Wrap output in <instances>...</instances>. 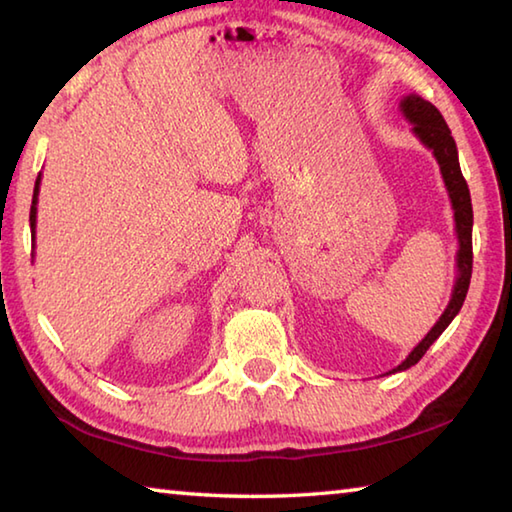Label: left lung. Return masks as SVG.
Masks as SVG:
<instances>
[{"label": "left lung", "mask_w": 512, "mask_h": 512, "mask_svg": "<svg viewBox=\"0 0 512 512\" xmlns=\"http://www.w3.org/2000/svg\"><path fill=\"white\" fill-rule=\"evenodd\" d=\"M399 111L403 113L412 124V133L419 138L423 147L432 151L435 156L443 185H446L448 198L452 211H455V231H457V278H455V287H452L450 301L446 305V310L439 316V321L432 325V330L423 336L419 345L403 359L397 368L390 370L388 374L394 372H403L412 368L414 363L421 361V356L428 352V347L435 343L443 330L452 323L461 310V305L466 301L468 287H470V276H472V202H470V191L464 180V173H461L459 167V153H457V144L452 133L448 129L446 120L439 113L435 104H430L428 100H423L417 93H408L403 95L399 102Z\"/></svg>", "instance_id": "obj_1"}]
</instances>
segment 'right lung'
Here are the masks:
<instances>
[{
    "label": "right lung",
    "instance_id": "right-lung-1",
    "mask_svg": "<svg viewBox=\"0 0 512 512\" xmlns=\"http://www.w3.org/2000/svg\"><path fill=\"white\" fill-rule=\"evenodd\" d=\"M40 182H42V173L35 180V189H33V205H31V240H33V249H35V227H37V196H40Z\"/></svg>",
    "mask_w": 512,
    "mask_h": 512
}]
</instances>
